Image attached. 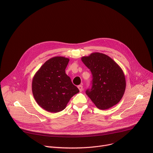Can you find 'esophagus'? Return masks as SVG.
Instances as JSON below:
<instances>
[{
	"instance_id": "34e87169",
	"label": "esophagus",
	"mask_w": 153,
	"mask_h": 153,
	"mask_svg": "<svg viewBox=\"0 0 153 153\" xmlns=\"http://www.w3.org/2000/svg\"><path fill=\"white\" fill-rule=\"evenodd\" d=\"M78 89H79L80 92H82L83 91V86L82 85H78Z\"/></svg>"
}]
</instances>
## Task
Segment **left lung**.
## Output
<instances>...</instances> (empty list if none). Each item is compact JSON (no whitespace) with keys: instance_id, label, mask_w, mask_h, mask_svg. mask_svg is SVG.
<instances>
[{"instance_id":"1","label":"left lung","mask_w":153,"mask_h":153,"mask_svg":"<svg viewBox=\"0 0 153 153\" xmlns=\"http://www.w3.org/2000/svg\"><path fill=\"white\" fill-rule=\"evenodd\" d=\"M81 60L92 74L91 89L85 91L88 97L101 110L115 105L122 99L126 88L121 68L109 56L100 53L83 56Z\"/></svg>"}]
</instances>
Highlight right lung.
Wrapping results in <instances>:
<instances>
[{
	"label": "right lung",
	"instance_id": "add662e5",
	"mask_svg": "<svg viewBox=\"0 0 153 153\" xmlns=\"http://www.w3.org/2000/svg\"><path fill=\"white\" fill-rule=\"evenodd\" d=\"M69 59L56 56L46 61L33 77L32 92L38 105L49 112L61 111L79 92L65 69Z\"/></svg>",
	"mask_w": 153,
	"mask_h": 153
}]
</instances>
